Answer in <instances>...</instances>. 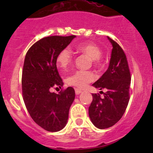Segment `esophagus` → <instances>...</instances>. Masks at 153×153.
I'll return each instance as SVG.
<instances>
[{"mask_svg":"<svg viewBox=\"0 0 153 153\" xmlns=\"http://www.w3.org/2000/svg\"><path fill=\"white\" fill-rule=\"evenodd\" d=\"M75 93H76V95H79V93H82V90H79V89L76 88V89H75Z\"/></svg>","mask_w":153,"mask_h":153,"instance_id":"1","label":"esophagus"}]
</instances>
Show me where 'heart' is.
Returning <instances> with one entry per match:
<instances>
[{
	"mask_svg": "<svg viewBox=\"0 0 153 153\" xmlns=\"http://www.w3.org/2000/svg\"><path fill=\"white\" fill-rule=\"evenodd\" d=\"M78 52L88 56L93 60L95 66L100 65V57L102 51L97 45L92 43H83L76 47ZM56 66L60 70H66L73 63L72 52L68 47L63 48L56 56ZM95 79V75L90 71L79 70L70 76L67 79V84L74 86L79 89L85 88L90 83Z\"/></svg>",
	"mask_w": 153,
	"mask_h": 153,
	"instance_id": "obj_1",
	"label": "heart"
}]
</instances>
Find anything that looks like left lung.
Wrapping results in <instances>:
<instances>
[{"label": "left lung", "instance_id": "left-lung-1", "mask_svg": "<svg viewBox=\"0 0 153 153\" xmlns=\"http://www.w3.org/2000/svg\"><path fill=\"white\" fill-rule=\"evenodd\" d=\"M113 46L107 70L93 86L100 90L106 89L101 98L93 93V101L89 107L92 123L99 129L113 126L122 118L129 100L131 77L125 53L117 42L107 36Z\"/></svg>", "mask_w": 153, "mask_h": 153}]
</instances>
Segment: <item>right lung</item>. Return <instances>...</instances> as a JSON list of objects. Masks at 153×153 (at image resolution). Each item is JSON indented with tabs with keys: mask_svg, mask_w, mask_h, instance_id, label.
<instances>
[{
	"mask_svg": "<svg viewBox=\"0 0 153 153\" xmlns=\"http://www.w3.org/2000/svg\"><path fill=\"white\" fill-rule=\"evenodd\" d=\"M76 36H51L40 39L28 50L22 71L23 99L31 118L49 132L65 127L69 110L75 99L71 86L60 93H51L52 87L63 86L56 68V56Z\"/></svg>",
	"mask_w": 153,
	"mask_h": 153,
	"instance_id": "add662e5",
	"label": "right lung"
}]
</instances>
